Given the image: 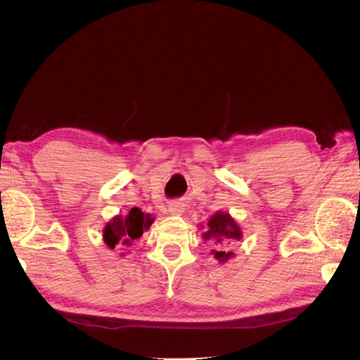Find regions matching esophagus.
Listing matches in <instances>:
<instances>
[{"mask_svg": "<svg viewBox=\"0 0 360 360\" xmlns=\"http://www.w3.org/2000/svg\"><path fill=\"white\" fill-rule=\"evenodd\" d=\"M168 212H170L172 215H182V212H184V209H182L181 204H172L170 207H168Z\"/></svg>", "mask_w": 360, "mask_h": 360, "instance_id": "obj_1", "label": "esophagus"}]
</instances>
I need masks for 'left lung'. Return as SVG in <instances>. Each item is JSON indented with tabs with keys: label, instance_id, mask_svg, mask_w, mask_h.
I'll return each instance as SVG.
<instances>
[{
	"label": "left lung",
	"instance_id": "obj_1",
	"mask_svg": "<svg viewBox=\"0 0 360 360\" xmlns=\"http://www.w3.org/2000/svg\"><path fill=\"white\" fill-rule=\"evenodd\" d=\"M204 229V226H202ZM243 238V231L240 224L231 217L229 212H217L210 217L207 227L202 232V240L215 244L217 249H213L210 254L215 257L219 263H226L233 258L235 254L229 250L227 246Z\"/></svg>",
	"mask_w": 360,
	"mask_h": 360
}]
</instances>
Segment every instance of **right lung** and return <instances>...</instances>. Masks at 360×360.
I'll list each match as a JSON object with an SVG mask.
<instances>
[{"instance_id":"obj_1","label":"right lung","mask_w":360,"mask_h":360,"mask_svg":"<svg viewBox=\"0 0 360 360\" xmlns=\"http://www.w3.org/2000/svg\"><path fill=\"white\" fill-rule=\"evenodd\" d=\"M155 218L141 209H129L127 215H116L103 227V241L110 249H125L133 246L134 240L141 238L143 231H148ZM124 255V254H122Z\"/></svg>"}]
</instances>
